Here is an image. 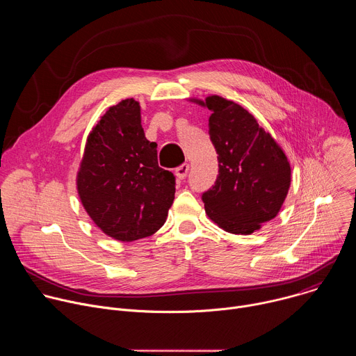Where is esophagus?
Returning a JSON list of instances; mask_svg holds the SVG:
<instances>
[{
  "instance_id": "1",
  "label": "esophagus",
  "mask_w": 356,
  "mask_h": 356,
  "mask_svg": "<svg viewBox=\"0 0 356 356\" xmlns=\"http://www.w3.org/2000/svg\"><path fill=\"white\" fill-rule=\"evenodd\" d=\"M188 170H190V166H188V163H183L181 166L176 168V172H175V173H176L177 179H184V177L187 176Z\"/></svg>"
}]
</instances>
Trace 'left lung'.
Segmentation results:
<instances>
[{
	"mask_svg": "<svg viewBox=\"0 0 356 356\" xmlns=\"http://www.w3.org/2000/svg\"><path fill=\"white\" fill-rule=\"evenodd\" d=\"M210 139L218 154V176L202 193L207 216L224 231L249 235L280 211L290 187V163L255 117L234 101L210 95Z\"/></svg>",
	"mask_w": 356,
	"mask_h": 356,
	"instance_id": "obj_1",
	"label": "left lung"
}]
</instances>
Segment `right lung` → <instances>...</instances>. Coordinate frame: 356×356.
I'll use <instances>...</instances> for the list:
<instances>
[{
    "label": "right lung",
    "instance_id": "obj_1",
    "mask_svg": "<svg viewBox=\"0 0 356 356\" xmlns=\"http://www.w3.org/2000/svg\"><path fill=\"white\" fill-rule=\"evenodd\" d=\"M156 146L134 98L110 107L87 138L77 191L95 225L117 241L150 236L168 218L176 177L159 168Z\"/></svg>",
    "mask_w": 356,
    "mask_h": 356
}]
</instances>
